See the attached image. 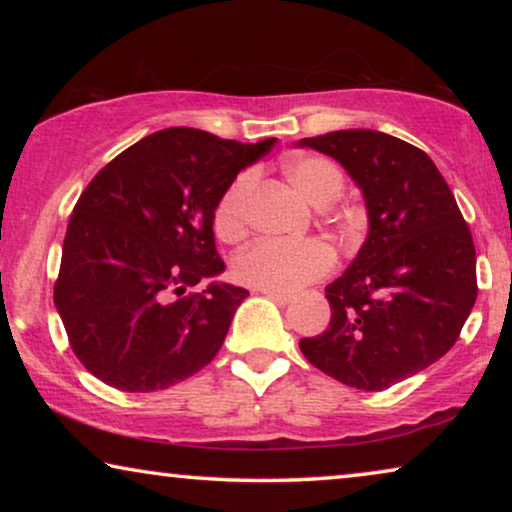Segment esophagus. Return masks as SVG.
Wrapping results in <instances>:
<instances>
[{
    "label": "esophagus",
    "mask_w": 512,
    "mask_h": 512,
    "mask_svg": "<svg viewBox=\"0 0 512 512\" xmlns=\"http://www.w3.org/2000/svg\"><path fill=\"white\" fill-rule=\"evenodd\" d=\"M261 293L263 296H268L270 300H275V303H279V305H286V303H291V293H284V291H268V289H261Z\"/></svg>",
    "instance_id": "1"
}]
</instances>
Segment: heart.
<instances>
[{"label":"heart","instance_id":"1","mask_svg":"<svg viewBox=\"0 0 512 512\" xmlns=\"http://www.w3.org/2000/svg\"><path fill=\"white\" fill-rule=\"evenodd\" d=\"M286 174L291 184L317 207L331 205L345 188V174L340 167L321 156L291 158L286 163ZM254 184V172H242L221 193L214 207V228L221 240L235 242L247 230ZM335 263H338L335 249L321 237L258 240L235 256L233 275L237 282L254 286V289L291 293L307 282L326 277Z\"/></svg>","mask_w":512,"mask_h":512}]
</instances>
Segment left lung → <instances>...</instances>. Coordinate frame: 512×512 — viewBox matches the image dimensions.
Wrapping results in <instances>:
<instances>
[{
    "label": "left lung",
    "instance_id": "left-lung-1",
    "mask_svg": "<svg viewBox=\"0 0 512 512\" xmlns=\"http://www.w3.org/2000/svg\"><path fill=\"white\" fill-rule=\"evenodd\" d=\"M298 146L338 160L368 209L366 242L326 286L331 324L300 340V352L347 387L389 389L457 342L478 296L473 235L417 146L377 130H335Z\"/></svg>",
    "mask_w": 512,
    "mask_h": 512
}]
</instances>
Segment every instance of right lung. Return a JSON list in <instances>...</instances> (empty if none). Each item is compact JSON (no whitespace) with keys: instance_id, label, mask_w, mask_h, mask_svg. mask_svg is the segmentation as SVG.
Returning <instances> with one entry per match:
<instances>
[{"instance_id":"obj_1","label":"right lung","mask_w":512,"mask_h":512,"mask_svg":"<svg viewBox=\"0 0 512 512\" xmlns=\"http://www.w3.org/2000/svg\"><path fill=\"white\" fill-rule=\"evenodd\" d=\"M277 139L242 144L195 128L139 139L76 202L53 300L88 373L121 391H158L219 352L247 289L200 279L226 270L214 207Z\"/></svg>"}]
</instances>
